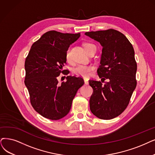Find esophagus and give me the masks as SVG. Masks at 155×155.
<instances>
[{"label":"esophagus","mask_w":155,"mask_h":155,"mask_svg":"<svg viewBox=\"0 0 155 155\" xmlns=\"http://www.w3.org/2000/svg\"><path fill=\"white\" fill-rule=\"evenodd\" d=\"M84 84H85L87 85V84H89L88 79L87 78H84Z\"/></svg>","instance_id":"34e87169"}]
</instances>
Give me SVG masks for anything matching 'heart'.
<instances>
[{"label":"heart","mask_w":155,"mask_h":155,"mask_svg":"<svg viewBox=\"0 0 155 155\" xmlns=\"http://www.w3.org/2000/svg\"><path fill=\"white\" fill-rule=\"evenodd\" d=\"M95 46L94 45L91 44V43H86L84 44V48L86 51H87L88 49L92 47ZM66 60L67 61H71V49L69 48L67 49L66 53ZM94 69V67L91 65H79L73 69V73L78 76H82L84 78L88 77L91 72Z\"/></svg>","instance_id":"b5f03b06"}]
</instances>
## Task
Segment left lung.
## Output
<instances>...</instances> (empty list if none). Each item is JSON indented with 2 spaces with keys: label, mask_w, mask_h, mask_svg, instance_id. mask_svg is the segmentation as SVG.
Listing matches in <instances>:
<instances>
[{
  "label": "left lung",
  "mask_w": 155,
  "mask_h": 155,
  "mask_svg": "<svg viewBox=\"0 0 155 155\" xmlns=\"http://www.w3.org/2000/svg\"><path fill=\"white\" fill-rule=\"evenodd\" d=\"M84 34L102 46L97 69L101 81L89 80L94 90L90 99V110L100 119L114 118L127 108L137 85L134 48L125 35L114 29Z\"/></svg>",
  "instance_id": "obj_1"
}]
</instances>
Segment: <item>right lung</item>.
<instances>
[{"instance_id":"obj_1","label":"right lung","mask_w":155,"mask_h":155,"mask_svg":"<svg viewBox=\"0 0 155 155\" xmlns=\"http://www.w3.org/2000/svg\"><path fill=\"white\" fill-rule=\"evenodd\" d=\"M51 30L43 34L31 47L25 62V84L34 109L46 118L58 120L71 110L78 90L84 84L81 77L68 76L66 82L58 83V77L66 63L70 45L80 37ZM65 71V73L63 72Z\"/></svg>"}]
</instances>
